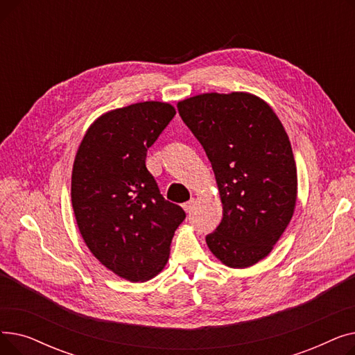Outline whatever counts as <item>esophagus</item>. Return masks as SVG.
<instances>
[{
	"instance_id": "esophagus-1",
	"label": "esophagus",
	"mask_w": 355,
	"mask_h": 355,
	"mask_svg": "<svg viewBox=\"0 0 355 355\" xmlns=\"http://www.w3.org/2000/svg\"><path fill=\"white\" fill-rule=\"evenodd\" d=\"M194 206H196V200L194 198H191L190 201H187V202H184L182 204V209L187 211V213H191L193 211V209H194Z\"/></svg>"
}]
</instances>
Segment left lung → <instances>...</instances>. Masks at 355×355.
Instances as JSON below:
<instances>
[{
    "label": "left lung",
    "mask_w": 355,
    "mask_h": 355,
    "mask_svg": "<svg viewBox=\"0 0 355 355\" xmlns=\"http://www.w3.org/2000/svg\"><path fill=\"white\" fill-rule=\"evenodd\" d=\"M177 107L211 162L223 204L207 246L229 268L253 266L272 252L295 210L286 130L265 101L245 92L202 93Z\"/></svg>",
    "instance_id": "8db88e82"
}]
</instances>
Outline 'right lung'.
Returning a JSON list of instances; mask_svg holds the SVG:
<instances>
[{
	"label": "right lung",
	"mask_w": 355,
	"mask_h": 355,
	"mask_svg": "<svg viewBox=\"0 0 355 355\" xmlns=\"http://www.w3.org/2000/svg\"><path fill=\"white\" fill-rule=\"evenodd\" d=\"M174 115V106L153 101L110 110L90 125L74 158L71 206L80 234L105 268L130 282L164 269L185 218L145 165Z\"/></svg>",
	"instance_id": "add662e5"
}]
</instances>
